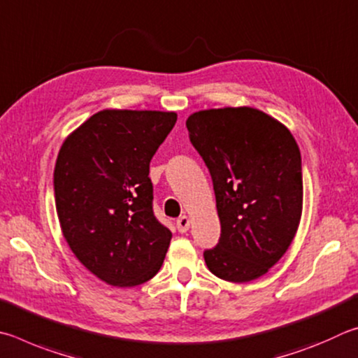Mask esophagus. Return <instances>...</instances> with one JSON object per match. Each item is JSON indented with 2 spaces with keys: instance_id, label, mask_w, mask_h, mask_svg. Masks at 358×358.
Here are the masks:
<instances>
[{
  "instance_id": "34e87169",
  "label": "esophagus",
  "mask_w": 358,
  "mask_h": 358,
  "mask_svg": "<svg viewBox=\"0 0 358 358\" xmlns=\"http://www.w3.org/2000/svg\"><path fill=\"white\" fill-rule=\"evenodd\" d=\"M176 227H178V231L179 233H187L190 228V218L187 215H182L178 218V222H176Z\"/></svg>"
}]
</instances>
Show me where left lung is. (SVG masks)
Listing matches in <instances>:
<instances>
[{"label":"left lung","mask_w":358,"mask_h":358,"mask_svg":"<svg viewBox=\"0 0 358 358\" xmlns=\"http://www.w3.org/2000/svg\"><path fill=\"white\" fill-rule=\"evenodd\" d=\"M209 168L222 234L204 261L215 277L247 283L281 259L303 206L302 159L286 125L252 106H224L187 119Z\"/></svg>","instance_id":"8db88e82"}]
</instances>
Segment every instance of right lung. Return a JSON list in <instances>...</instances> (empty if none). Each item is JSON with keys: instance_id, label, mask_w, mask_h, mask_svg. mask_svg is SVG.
Returning <instances> with one entry per match:
<instances>
[{"instance_id": "1", "label": "right lung", "mask_w": 358, "mask_h": 358, "mask_svg": "<svg viewBox=\"0 0 358 358\" xmlns=\"http://www.w3.org/2000/svg\"><path fill=\"white\" fill-rule=\"evenodd\" d=\"M176 121L174 111L102 110L59 149L53 184L62 236L106 285L146 283L165 259L173 234L152 212L149 163Z\"/></svg>"}]
</instances>
